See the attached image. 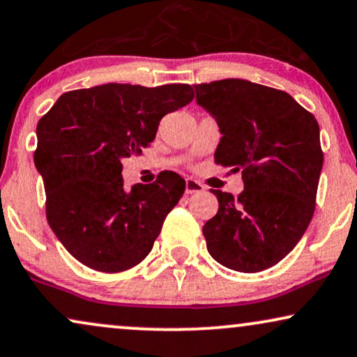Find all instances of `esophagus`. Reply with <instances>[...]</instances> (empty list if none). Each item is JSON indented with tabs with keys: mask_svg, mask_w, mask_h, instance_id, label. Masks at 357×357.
Listing matches in <instances>:
<instances>
[{
	"mask_svg": "<svg viewBox=\"0 0 357 357\" xmlns=\"http://www.w3.org/2000/svg\"><path fill=\"white\" fill-rule=\"evenodd\" d=\"M204 189H206V188H204L202 183H199L192 178L186 179V194H197V192H202Z\"/></svg>",
	"mask_w": 357,
	"mask_h": 357,
	"instance_id": "obj_1",
	"label": "esophagus"
}]
</instances>
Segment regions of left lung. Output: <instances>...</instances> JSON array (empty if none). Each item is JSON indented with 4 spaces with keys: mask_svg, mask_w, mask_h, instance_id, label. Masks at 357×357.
Masks as SVG:
<instances>
[{
    "mask_svg": "<svg viewBox=\"0 0 357 357\" xmlns=\"http://www.w3.org/2000/svg\"><path fill=\"white\" fill-rule=\"evenodd\" d=\"M199 106L220 127L217 165L241 173L245 189H212L215 217L202 234L217 263L241 273L278 264L305 234L323 166L320 127L291 94L246 79L194 84Z\"/></svg>",
    "mask_w": 357,
    "mask_h": 357,
    "instance_id": "1",
    "label": "left lung"
}]
</instances>
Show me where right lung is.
Listing matches in <instances>:
<instances>
[{"label":"right lung","instance_id":"obj_1","mask_svg":"<svg viewBox=\"0 0 357 357\" xmlns=\"http://www.w3.org/2000/svg\"><path fill=\"white\" fill-rule=\"evenodd\" d=\"M192 99L189 84L107 83L61 94L37 123L34 163L44 179L47 222L79 263L121 273L153 248L186 181L169 171L127 191L122 160L140 155L161 119Z\"/></svg>","mask_w":357,"mask_h":357}]
</instances>
